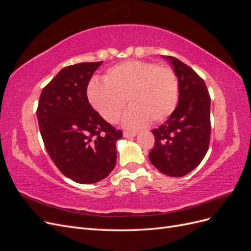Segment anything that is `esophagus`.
I'll list each match as a JSON object with an SVG mask.
<instances>
[{
  "mask_svg": "<svg viewBox=\"0 0 251 251\" xmlns=\"http://www.w3.org/2000/svg\"><path fill=\"white\" fill-rule=\"evenodd\" d=\"M134 136H136V132H128V131L124 132V137L125 138H133Z\"/></svg>",
  "mask_w": 251,
  "mask_h": 251,
  "instance_id": "34e87169",
  "label": "esophagus"
}]
</instances>
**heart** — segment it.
Returning <instances> with one entry per match:
<instances>
[{"instance_id": "heart-1", "label": "heart", "mask_w": 251, "mask_h": 251, "mask_svg": "<svg viewBox=\"0 0 251 251\" xmlns=\"http://www.w3.org/2000/svg\"><path fill=\"white\" fill-rule=\"evenodd\" d=\"M90 103L110 124L120 118L126 100L132 107L124 116V125L138 128L150 120L161 123L176 109L179 100L177 75L168 66L142 60H128L114 66L103 81L92 80L88 87Z\"/></svg>"}]
</instances>
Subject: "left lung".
I'll use <instances>...</instances> for the list:
<instances>
[{
	"label": "left lung",
	"mask_w": 251,
	"mask_h": 251,
	"mask_svg": "<svg viewBox=\"0 0 251 251\" xmlns=\"http://www.w3.org/2000/svg\"><path fill=\"white\" fill-rule=\"evenodd\" d=\"M172 63L179 82L177 108L154 128V148L149 158L155 168L171 177H182L200 164L210 140V96L204 80L176 57Z\"/></svg>",
	"instance_id": "obj_1"
}]
</instances>
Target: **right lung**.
Instances as JSON below:
<instances>
[{
  "instance_id": "add662e5",
  "label": "right lung",
  "mask_w": 251,
  "mask_h": 251,
  "mask_svg": "<svg viewBox=\"0 0 251 251\" xmlns=\"http://www.w3.org/2000/svg\"><path fill=\"white\" fill-rule=\"evenodd\" d=\"M102 62L68 66L42 91L36 116L50 158L80 184L104 179L116 163L123 131L107 123L88 100L87 88Z\"/></svg>"
}]
</instances>
